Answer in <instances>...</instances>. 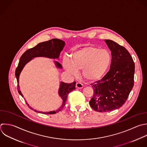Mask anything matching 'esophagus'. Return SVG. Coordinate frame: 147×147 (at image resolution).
Instances as JSON below:
<instances>
[{
	"instance_id": "1",
	"label": "esophagus",
	"mask_w": 147,
	"mask_h": 147,
	"mask_svg": "<svg viewBox=\"0 0 147 147\" xmlns=\"http://www.w3.org/2000/svg\"><path fill=\"white\" fill-rule=\"evenodd\" d=\"M83 87V84L81 83H79V82H78L76 83V88H82Z\"/></svg>"
}]
</instances>
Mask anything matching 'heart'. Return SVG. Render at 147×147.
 Instances as JSON below:
<instances>
[{
    "label": "heart",
    "mask_w": 147,
    "mask_h": 147,
    "mask_svg": "<svg viewBox=\"0 0 147 147\" xmlns=\"http://www.w3.org/2000/svg\"><path fill=\"white\" fill-rule=\"evenodd\" d=\"M69 57L70 60L65 59L63 61L65 70L74 76L78 75L79 70H82L83 77L90 82L100 79L109 69L112 60L109 50L95 47L74 51Z\"/></svg>",
    "instance_id": "heart-1"
}]
</instances>
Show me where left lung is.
<instances>
[{
  "label": "left lung",
  "instance_id": "obj_1",
  "mask_svg": "<svg viewBox=\"0 0 147 147\" xmlns=\"http://www.w3.org/2000/svg\"><path fill=\"white\" fill-rule=\"evenodd\" d=\"M111 51L110 69L105 76L91 84L94 94L90 106L96 111L108 112L120 108L134 85L135 65L129 52L114 41L106 40Z\"/></svg>",
  "mask_w": 147,
  "mask_h": 147
}]
</instances>
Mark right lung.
<instances>
[{"instance_id":"right-lung-1","label":"right lung","mask_w":147,"mask_h":147,"mask_svg":"<svg viewBox=\"0 0 147 147\" xmlns=\"http://www.w3.org/2000/svg\"><path fill=\"white\" fill-rule=\"evenodd\" d=\"M64 45H65V42L64 41L59 39H57V38H53L49 41L38 44L34 48H32L27 50L21 56L20 58V61L16 70V76L17 78V83H18V87H17L18 91L22 97H24V96L21 93V91H20L18 83H19L20 75L22 70L23 69L24 67H25V65L28 62H29L31 60H32V59L37 57H45L50 59H58L59 57L60 52L62 51V50L63 49V48L64 47ZM55 63L56 64V66L57 68H62L61 65L58 61H55ZM75 86H76L75 82H74L72 83H66L63 82H60V88L59 90V95L63 99V104L60 107V108L56 111H52L49 112L38 111L36 110L33 109L32 107L29 106V105H28L27 102L26 103L28 105L30 109H31L32 110H34L36 112H38V113L44 114H55L56 113L59 112L63 109V107L65 105V102L67 101L68 94L71 91L75 89Z\"/></svg>"}]
</instances>
